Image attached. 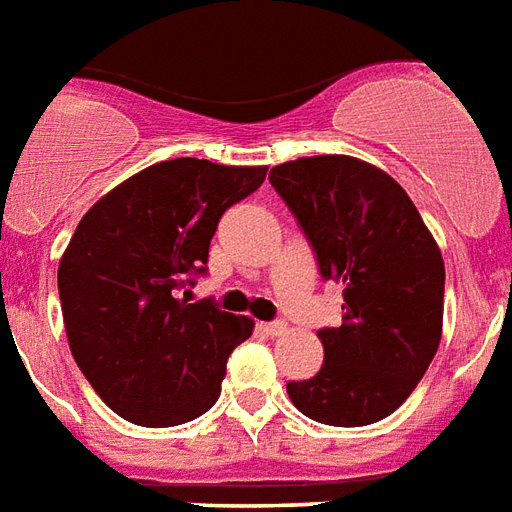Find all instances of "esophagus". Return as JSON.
Here are the masks:
<instances>
[{"mask_svg":"<svg viewBox=\"0 0 512 512\" xmlns=\"http://www.w3.org/2000/svg\"><path fill=\"white\" fill-rule=\"evenodd\" d=\"M259 329L267 337H280V334H286L288 332V326L283 324V321H272V324H259Z\"/></svg>","mask_w":512,"mask_h":512,"instance_id":"34e87169","label":"esophagus"}]
</instances>
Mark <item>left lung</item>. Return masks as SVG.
Segmentation results:
<instances>
[{
  "instance_id": "8db88e82",
  "label": "left lung",
  "mask_w": 512,
  "mask_h": 512,
  "mask_svg": "<svg viewBox=\"0 0 512 512\" xmlns=\"http://www.w3.org/2000/svg\"><path fill=\"white\" fill-rule=\"evenodd\" d=\"M270 180L321 275L345 286L343 326L318 332L321 370L288 383V397L318 424H375L413 394L437 353L443 253L405 188L370 161L305 156L272 167Z\"/></svg>"
}]
</instances>
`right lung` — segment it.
<instances>
[{
  "instance_id": "add662e5",
  "label": "right lung",
  "mask_w": 512,
  "mask_h": 512,
  "mask_svg": "<svg viewBox=\"0 0 512 512\" xmlns=\"http://www.w3.org/2000/svg\"><path fill=\"white\" fill-rule=\"evenodd\" d=\"M264 178L267 167L159 161L80 218L59 261L64 329L80 372L126 421L178 426L215 405L253 321L183 297L186 275L205 272L218 218Z\"/></svg>"
}]
</instances>
